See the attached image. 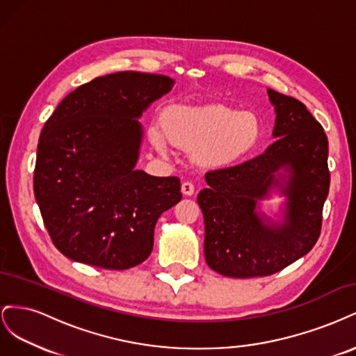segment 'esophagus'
<instances>
[{
    "instance_id": "34e87169",
    "label": "esophagus",
    "mask_w": 356,
    "mask_h": 356,
    "mask_svg": "<svg viewBox=\"0 0 356 356\" xmlns=\"http://www.w3.org/2000/svg\"><path fill=\"white\" fill-rule=\"evenodd\" d=\"M181 191L184 193L186 196H191L193 193H195V184H193L191 181H184L181 184Z\"/></svg>"
}]
</instances>
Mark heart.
I'll list each match as a JSON object with an SVG mask.
<instances>
[{"label":"heart","mask_w":356,"mask_h":356,"mask_svg":"<svg viewBox=\"0 0 356 356\" xmlns=\"http://www.w3.org/2000/svg\"><path fill=\"white\" fill-rule=\"evenodd\" d=\"M261 126L250 111H236L227 105L170 106L161 114V126L149 127L152 143L161 154L169 143L195 148V157L204 166L232 163L255 147Z\"/></svg>","instance_id":"obj_1"}]
</instances>
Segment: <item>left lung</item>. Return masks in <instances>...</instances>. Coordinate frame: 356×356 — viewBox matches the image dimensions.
<instances>
[{
	"label": "left lung",
	"instance_id": "1",
	"mask_svg": "<svg viewBox=\"0 0 356 356\" xmlns=\"http://www.w3.org/2000/svg\"><path fill=\"white\" fill-rule=\"evenodd\" d=\"M267 93L276 111V141L241 165L207 172L209 187L197 196L204 258L229 277L281 272L306 255L321 234L330 190L328 138L303 102L272 89ZM279 170L287 172L284 183L274 175ZM272 186L289 197L284 225H267L256 212V202Z\"/></svg>",
	"mask_w": 356,
	"mask_h": 356
}]
</instances>
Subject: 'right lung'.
Returning <instances> with one entry per match:
<instances>
[{
  "label": "right lung",
  "instance_id": "obj_1",
  "mask_svg": "<svg viewBox=\"0 0 356 356\" xmlns=\"http://www.w3.org/2000/svg\"><path fill=\"white\" fill-rule=\"evenodd\" d=\"M175 80L123 71L67 95L42 127L34 195L50 239L71 260L108 270L145 261L161 212L177 204L178 177L135 170L136 120Z\"/></svg>",
  "mask_w": 356,
  "mask_h": 356
}]
</instances>
